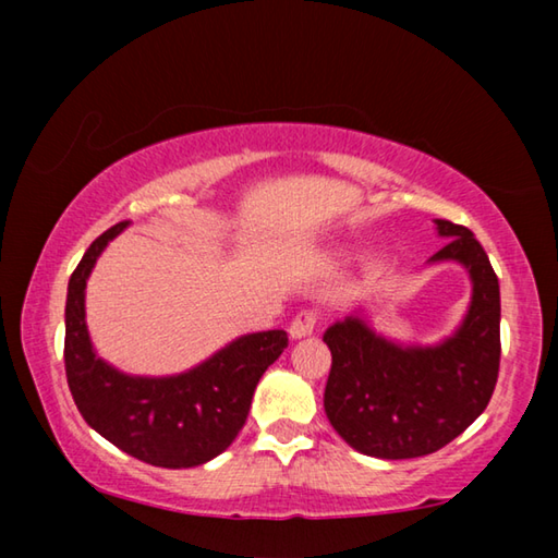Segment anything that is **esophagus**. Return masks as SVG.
<instances>
[{
  "label": "esophagus",
  "mask_w": 558,
  "mask_h": 558,
  "mask_svg": "<svg viewBox=\"0 0 558 558\" xmlns=\"http://www.w3.org/2000/svg\"><path fill=\"white\" fill-rule=\"evenodd\" d=\"M317 313L315 310H302V313H298L295 315V319H292L290 323V337L292 339H302V337H307V335H313V329L317 327Z\"/></svg>",
  "instance_id": "esophagus-1"
}]
</instances>
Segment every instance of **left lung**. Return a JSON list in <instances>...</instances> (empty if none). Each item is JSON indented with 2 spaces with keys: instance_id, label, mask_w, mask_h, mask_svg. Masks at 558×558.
Segmentation results:
<instances>
[{
  "instance_id": "8db88e82",
  "label": "left lung",
  "mask_w": 558,
  "mask_h": 558,
  "mask_svg": "<svg viewBox=\"0 0 558 558\" xmlns=\"http://www.w3.org/2000/svg\"><path fill=\"white\" fill-rule=\"evenodd\" d=\"M448 243L430 263L456 260L472 280L468 315L438 344H399L359 315L327 327L332 369L325 413L354 450L372 458H421L458 438L493 399L499 372V282L465 226L436 219Z\"/></svg>"
}]
</instances>
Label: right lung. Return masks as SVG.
Returning a JSON list of instances; mask_svg holds the SVG:
<instances>
[{
    "label": "right lung",
    "instance_id": "obj_1",
    "mask_svg": "<svg viewBox=\"0 0 558 558\" xmlns=\"http://www.w3.org/2000/svg\"><path fill=\"white\" fill-rule=\"evenodd\" d=\"M120 221L83 253L65 298V379L83 418L128 456L157 468H196L231 446L253 391L288 347L282 329L243 335L199 366L174 376H130L96 354L86 327V280Z\"/></svg>",
    "mask_w": 558,
    "mask_h": 558
}]
</instances>
